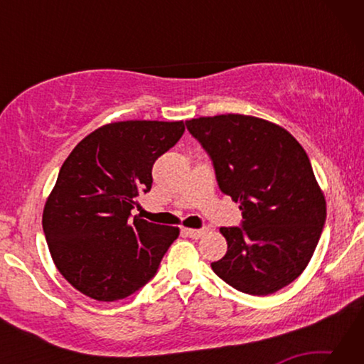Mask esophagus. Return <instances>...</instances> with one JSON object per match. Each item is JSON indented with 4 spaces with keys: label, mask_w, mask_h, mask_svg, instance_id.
<instances>
[{
    "label": "esophagus",
    "mask_w": 364,
    "mask_h": 364,
    "mask_svg": "<svg viewBox=\"0 0 364 364\" xmlns=\"http://www.w3.org/2000/svg\"><path fill=\"white\" fill-rule=\"evenodd\" d=\"M183 232L186 234V236L193 237V239H199V237L202 236V234L205 232V228H200V230H188V228H184Z\"/></svg>",
    "instance_id": "esophagus-1"
}]
</instances>
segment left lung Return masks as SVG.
Segmentation results:
<instances>
[{
  "label": "left lung",
  "instance_id": "obj_1",
  "mask_svg": "<svg viewBox=\"0 0 364 364\" xmlns=\"http://www.w3.org/2000/svg\"><path fill=\"white\" fill-rule=\"evenodd\" d=\"M186 127L210 157L221 193L242 210L241 226L220 228L228 252L212 269L244 294L278 292L306 268L326 223L310 159L291 133L257 117H200Z\"/></svg>",
  "mask_w": 364,
  "mask_h": 364
}]
</instances>
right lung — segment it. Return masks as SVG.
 <instances>
[{
	"label": "right lung",
	"mask_w": 364,
	"mask_h": 364,
	"mask_svg": "<svg viewBox=\"0 0 364 364\" xmlns=\"http://www.w3.org/2000/svg\"><path fill=\"white\" fill-rule=\"evenodd\" d=\"M183 133V122H115L65 159L43 210V232L59 273L77 291L114 301L156 276L180 230L132 212L152 188L154 162Z\"/></svg>",
	"instance_id": "obj_1"
}]
</instances>
